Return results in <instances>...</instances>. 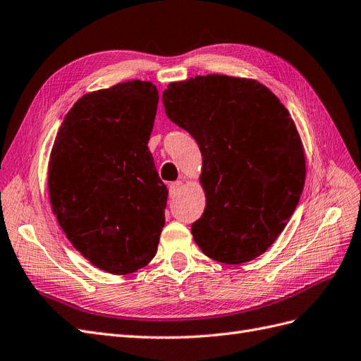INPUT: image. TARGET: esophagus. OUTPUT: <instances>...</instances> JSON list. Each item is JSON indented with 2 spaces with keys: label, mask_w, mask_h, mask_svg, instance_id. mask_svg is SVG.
Returning a JSON list of instances; mask_svg holds the SVG:
<instances>
[{
  "label": "esophagus",
  "mask_w": 361,
  "mask_h": 361,
  "mask_svg": "<svg viewBox=\"0 0 361 361\" xmlns=\"http://www.w3.org/2000/svg\"><path fill=\"white\" fill-rule=\"evenodd\" d=\"M182 188V182L180 180H176V182H171L169 185V192H170V197H174V195H178V192L180 191Z\"/></svg>",
  "instance_id": "esophagus-1"
}]
</instances>
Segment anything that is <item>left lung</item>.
I'll return each mask as SVG.
<instances>
[{
	"mask_svg": "<svg viewBox=\"0 0 361 361\" xmlns=\"http://www.w3.org/2000/svg\"><path fill=\"white\" fill-rule=\"evenodd\" d=\"M166 114L202 152L203 215L191 233L203 253L241 265L274 244L300 202L305 157L289 111L268 87L227 75L170 82Z\"/></svg>",
	"mask_w": 361,
	"mask_h": 361,
	"instance_id": "obj_1",
	"label": "left lung"
}]
</instances>
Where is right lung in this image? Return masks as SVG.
I'll use <instances>...</instances> for the list:
<instances>
[{
  "mask_svg": "<svg viewBox=\"0 0 361 361\" xmlns=\"http://www.w3.org/2000/svg\"><path fill=\"white\" fill-rule=\"evenodd\" d=\"M157 85L126 81L87 93L59 129L48 164L52 212L92 265L116 276L155 257L167 187L147 143Z\"/></svg>",
  "mask_w": 361,
  "mask_h": 361,
  "instance_id": "obj_1",
  "label": "right lung"
}]
</instances>
